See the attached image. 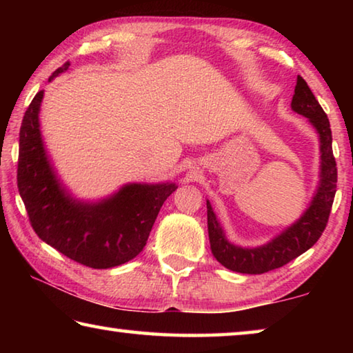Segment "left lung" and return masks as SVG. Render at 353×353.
Masks as SVG:
<instances>
[{
	"mask_svg": "<svg viewBox=\"0 0 353 353\" xmlns=\"http://www.w3.org/2000/svg\"><path fill=\"white\" fill-rule=\"evenodd\" d=\"M291 107L299 115L307 117L319 134L321 183L318 193L313 198L312 205L297 223L288 227L277 238H274L271 243L255 249L238 248L227 241L210 202L207 201V224L212 252L214 259L230 271L241 274H263L282 268L312 248L327 227L338 181L336 160L333 157L332 149L330 123L302 76H297Z\"/></svg>",
	"mask_w": 353,
	"mask_h": 353,
	"instance_id": "1",
	"label": "left lung"
}]
</instances>
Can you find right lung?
I'll return each instance as SVG.
<instances>
[{"mask_svg":"<svg viewBox=\"0 0 353 353\" xmlns=\"http://www.w3.org/2000/svg\"><path fill=\"white\" fill-rule=\"evenodd\" d=\"M63 63L50 81L68 70ZM43 92L35 94L20 128L17 185L35 234L68 259L94 270L135 259L174 183H130L98 204L71 199L48 162L39 128Z\"/></svg>","mask_w":353,"mask_h":353,"instance_id":"right-lung-1","label":"right lung"}]
</instances>
